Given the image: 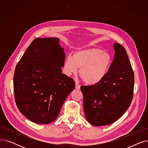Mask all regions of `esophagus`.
Instances as JSON below:
<instances>
[{"instance_id":"34e87169","label":"esophagus","mask_w":148,"mask_h":148,"mask_svg":"<svg viewBox=\"0 0 148 148\" xmlns=\"http://www.w3.org/2000/svg\"><path fill=\"white\" fill-rule=\"evenodd\" d=\"M75 88H76L77 89H79L80 88V85L79 84L77 83H75Z\"/></svg>"}]
</instances>
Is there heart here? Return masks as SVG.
Masks as SVG:
<instances>
[{
  "mask_svg": "<svg viewBox=\"0 0 148 148\" xmlns=\"http://www.w3.org/2000/svg\"><path fill=\"white\" fill-rule=\"evenodd\" d=\"M112 64L110 54L99 48H89L75 52L73 58L68 56L64 62V71L68 75H80L89 84L101 82L107 75Z\"/></svg>",
  "mask_w": 148,
  "mask_h": 148,
  "instance_id": "obj_1",
  "label": "heart"
}]
</instances>
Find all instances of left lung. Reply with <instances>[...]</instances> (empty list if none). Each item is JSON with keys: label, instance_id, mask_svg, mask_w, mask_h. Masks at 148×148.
Instances as JSON below:
<instances>
[{"label": "left lung", "instance_id": "1", "mask_svg": "<svg viewBox=\"0 0 148 148\" xmlns=\"http://www.w3.org/2000/svg\"><path fill=\"white\" fill-rule=\"evenodd\" d=\"M114 56L107 75L99 83L82 86L84 112L94 126L109 125L126 112L133 98L134 74L123 47L114 44Z\"/></svg>", "mask_w": 148, "mask_h": 148}]
</instances>
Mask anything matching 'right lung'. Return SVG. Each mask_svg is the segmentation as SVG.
<instances>
[{
    "label": "right lung",
    "instance_id": "obj_1",
    "mask_svg": "<svg viewBox=\"0 0 148 148\" xmlns=\"http://www.w3.org/2000/svg\"><path fill=\"white\" fill-rule=\"evenodd\" d=\"M65 54L57 38H36L17 64L14 75L15 101L29 120L49 124L58 116L74 80L62 74Z\"/></svg>",
    "mask_w": 148,
    "mask_h": 148
}]
</instances>
